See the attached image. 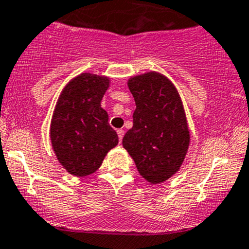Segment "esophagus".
I'll return each mask as SVG.
<instances>
[{"label":"esophagus","mask_w":249,"mask_h":249,"mask_svg":"<svg viewBox=\"0 0 249 249\" xmlns=\"http://www.w3.org/2000/svg\"><path fill=\"white\" fill-rule=\"evenodd\" d=\"M117 132H118V136H119V141H120V142H122L123 136H124V130L119 129V130H117Z\"/></svg>","instance_id":"34e87169"}]
</instances>
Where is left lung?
<instances>
[{
	"mask_svg": "<svg viewBox=\"0 0 249 249\" xmlns=\"http://www.w3.org/2000/svg\"><path fill=\"white\" fill-rule=\"evenodd\" d=\"M127 86L136 109L123 146L142 178L159 184L179 171L189 147L182 99L173 83L159 72L130 77Z\"/></svg>",
	"mask_w": 249,
	"mask_h": 249,
	"instance_id": "left-lung-1",
	"label": "left lung"
}]
</instances>
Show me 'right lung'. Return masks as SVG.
I'll return each instance as SVG.
<instances>
[{
  "mask_svg": "<svg viewBox=\"0 0 249 249\" xmlns=\"http://www.w3.org/2000/svg\"><path fill=\"white\" fill-rule=\"evenodd\" d=\"M109 82L107 76L81 73L65 86L55 106L51 146L62 167L76 177L94 173L119 141L101 107Z\"/></svg>",
  "mask_w": 249,
  "mask_h": 249,
  "instance_id": "obj_1",
  "label": "right lung"
}]
</instances>
